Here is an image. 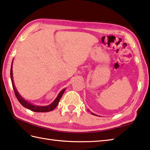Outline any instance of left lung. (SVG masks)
Segmentation results:
<instances>
[{
	"instance_id": "obj_1",
	"label": "left lung",
	"mask_w": 150,
	"mask_h": 150,
	"mask_svg": "<svg viewBox=\"0 0 150 150\" xmlns=\"http://www.w3.org/2000/svg\"><path fill=\"white\" fill-rule=\"evenodd\" d=\"M92 114H93V115H95V114H93V113H92Z\"/></svg>"
}]
</instances>
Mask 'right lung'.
I'll return each mask as SVG.
<instances>
[{"label":"right lung","instance_id":"1","mask_svg":"<svg viewBox=\"0 0 150 150\" xmlns=\"http://www.w3.org/2000/svg\"><path fill=\"white\" fill-rule=\"evenodd\" d=\"M10 76H11V80H12V87L14 91V93L16 96L17 98L19 100V103L21 104L22 106H23L25 108H27L28 109H29L30 110H32L33 112H50L52 110H54L55 108V107L57 106V104L59 103V100H60L61 98L62 97V95H63V93L64 92V90L63 89L59 93V94L57 97V98H55V100L53 102V103L50 104L49 106H35L33 105V104H30L29 103H28L26 100H25L18 93V91H17L15 86H14L13 83V76H12V66L11 67V69H10Z\"/></svg>","mask_w":150,"mask_h":150}]
</instances>
